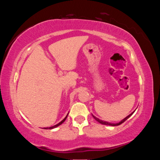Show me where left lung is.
Segmentation results:
<instances>
[{
  "instance_id": "8db88e82",
  "label": "left lung",
  "mask_w": 160,
  "mask_h": 160,
  "mask_svg": "<svg viewBox=\"0 0 160 160\" xmlns=\"http://www.w3.org/2000/svg\"><path fill=\"white\" fill-rule=\"evenodd\" d=\"M135 112V111L133 112H132L131 114H129L128 116H126V117L125 118H123V120H121L120 122H118V123H109V122H107V121H102V120H100V119H99L98 118H97L96 116H93V117L94 118V119H95V120L97 121H98L99 123H102V124H104V125H109V126H119V125H121V123H123L124 121H126L127 119H128L130 116H131L132 115V113H133Z\"/></svg>"
}]
</instances>
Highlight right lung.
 Here are the masks:
<instances>
[{"mask_svg": "<svg viewBox=\"0 0 160 160\" xmlns=\"http://www.w3.org/2000/svg\"><path fill=\"white\" fill-rule=\"evenodd\" d=\"M68 113L67 114V116H66V117H65L63 120H62L60 123H58V124H56V125H55V126H51V127H47V128H44V129H53V128H56V127H58V126H60V125H61L62 123H63L65 121H66V118H67V116H68Z\"/></svg>", "mask_w": 160, "mask_h": 160, "instance_id": "add662e5", "label": "right lung"}]
</instances>
